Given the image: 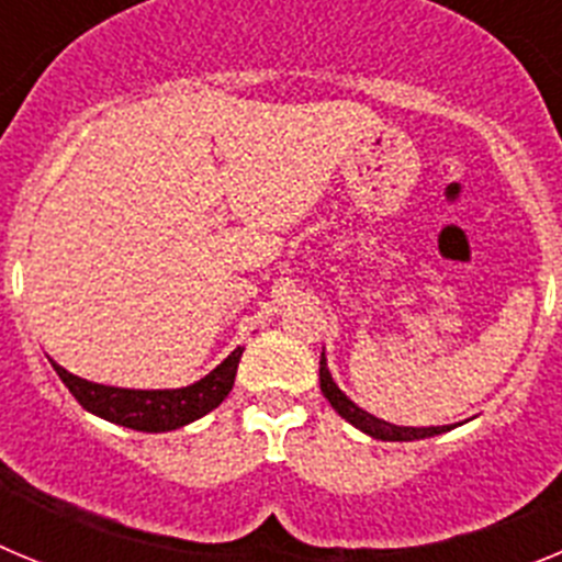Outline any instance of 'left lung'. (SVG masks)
<instances>
[{
    "label": "left lung",
    "instance_id": "left-lung-1",
    "mask_svg": "<svg viewBox=\"0 0 562 562\" xmlns=\"http://www.w3.org/2000/svg\"><path fill=\"white\" fill-rule=\"evenodd\" d=\"M321 391H324V396L329 400V405L342 416V419L349 422V425H355V428L362 430L366 436H371V439L416 441V439H430V436L448 434L450 430V425H436V428H408V425H391V422L376 419L374 414L362 411L360 405H355L349 396L337 389V382L331 380V371H329V366H326V351H321Z\"/></svg>",
    "mask_w": 562,
    "mask_h": 562
}]
</instances>
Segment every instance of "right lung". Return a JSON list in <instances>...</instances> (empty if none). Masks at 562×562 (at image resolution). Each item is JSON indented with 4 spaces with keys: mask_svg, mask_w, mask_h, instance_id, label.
<instances>
[{
    "mask_svg": "<svg viewBox=\"0 0 562 562\" xmlns=\"http://www.w3.org/2000/svg\"><path fill=\"white\" fill-rule=\"evenodd\" d=\"M241 346L233 349L225 360L205 374L202 380L191 382L186 389H114V385H101L89 382L78 374H69L56 360L53 369L61 376V382L69 389V394L81 402L89 414L101 419L123 425V428L143 430V434H166L177 430L182 425L202 419L213 408H220L222 400L231 394L233 380H236L238 360H241Z\"/></svg>",
    "mask_w": 562,
    "mask_h": 562,
    "instance_id": "obj_1",
    "label": "right lung"
}]
</instances>
